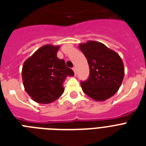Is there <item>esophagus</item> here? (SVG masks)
Listing matches in <instances>:
<instances>
[{
  "mask_svg": "<svg viewBox=\"0 0 146 146\" xmlns=\"http://www.w3.org/2000/svg\"><path fill=\"white\" fill-rule=\"evenodd\" d=\"M73 72H74V75H76V68L75 66H74V67H73Z\"/></svg>",
  "mask_w": 146,
  "mask_h": 146,
  "instance_id": "1",
  "label": "esophagus"
}]
</instances>
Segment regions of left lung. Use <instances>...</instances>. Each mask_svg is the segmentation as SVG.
<instances>
[{
  "mask_svg": "<svg viewBox=\"0 0 146 146\" xmlns=\"http://www.w3.org/2000/svg\"><path fill=\"white\" fill-rule=\"evenodd\" d=\"M90 70L89 79L81 82L85 94L96 102H104L118 91L124 76L121 57L114 50L96 41L79 44Z\"/></svg>",
  "mask_w": 146,
  "mask_h": 146,
  "instance_id": "1",
  "label": "left lung"
}]
</instances>
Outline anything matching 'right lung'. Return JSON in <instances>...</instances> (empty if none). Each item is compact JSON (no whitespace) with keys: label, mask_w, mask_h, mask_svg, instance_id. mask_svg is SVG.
Returning a JSON list of instances; mask_svg holds the SVG:
<instances>
[{"label":"right lung","mask_w":146,"mask_h":146,"mask_svg":"<svg viewBox=\"0 0 146 146\" xmlns=\"http://www.w3.org/2000/svg\"><path fill=\"white\" fill-rule=\"evenodd\" d=\"M59 45L45 44L24 62L22 78L25 90L31 98L40 104H49L64 93L63 82L74 73L57 58Z\"/></svg>","instance_id":"1"}]
</instances>
